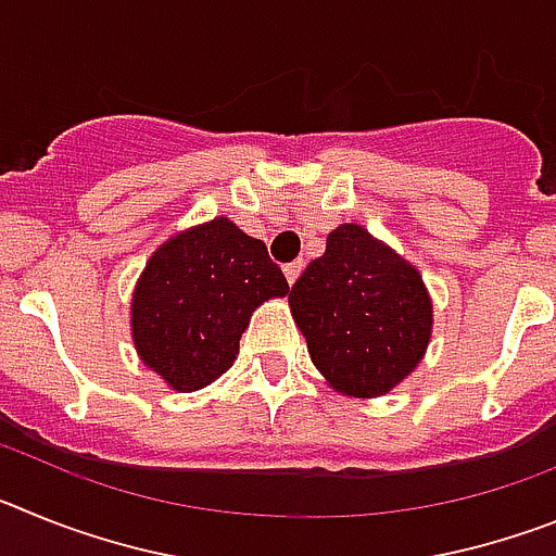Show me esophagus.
Instances as JSON below:
<instances>
[{"mask_svg":"<svg viewBox=\"0 0 556 556\" xmlns=\"http://www.w3.org/2000/svg\"><path fill=\"white\" fill-rule=\"evenodd\" d=\"M301 269H303V262H292V264H287V267H283V275H287L289 287H292V283L298 281V275H301Z\"/></svg>","mask_w":556,"mask_h":556,"instance_id":"esophagus-1","label":"esophagus"}]
</instances>
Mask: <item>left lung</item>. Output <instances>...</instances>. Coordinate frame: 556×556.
<instances>
[{"instance_id": "left-lung-1", "label": "left lung", "mask_w": 556, "mask_h": 556, "mask_svg": "<svg viewBox=\"0 0 556 556\" xmlns=\"http://www.w3.org/2000/svg\"><path fill=\"white\" fill-rule=\"evenodd\" d=\"M314 367L345 395H384L409 376L431 337V301L415 267L342 225L289 292Z\"/></svg>"}]
</instances>
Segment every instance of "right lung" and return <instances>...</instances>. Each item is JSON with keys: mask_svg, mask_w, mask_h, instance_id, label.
Wrapping results in <instances>:
<instances>
[{"mask_svg": "<svg viewBox=\"0 0 556 556\" xmlns=\"http://www.w3.org/2000/svg\"><path fill=\"white\" fill-rule=\"evenodd\" d=\"M289 283L267 244L217 217L175 236L132 292V339L147 367L180 392L223 376L255 306Z\"/></svg>", "mask_w": 556, "mask_h": 556, "instance_id": "obj_1", "label": "right lung"}]
</instances>
